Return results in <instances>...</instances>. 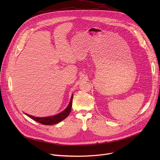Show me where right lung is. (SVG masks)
<instances>
[{
    "label": "right lung",
    "instance_id": "right-lung-1",
    "mask_svg": "<svg viewBox=\"0 0 160 160\" xmlns=\"http://www.w3.org/2000/svg\"><path fill=\"white\" fill-rule=\"evenodd\" d=\"M73 95H72V98H71V101L70 102L69 104V105L68 106V107L61 113H59L58 115H56L55 116H52V117H44V118H38V117H34L33 116L29 115L28 114H27L26 115L30 117V118H32V120L42 124V125H54V124H56L61 121H62L63 120H64L70 113L71 111V109H72V100H73Z\"/></svg>",
    "mask_w": 160,
    "mask_h": 160
}]
</instances>
